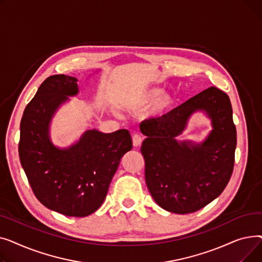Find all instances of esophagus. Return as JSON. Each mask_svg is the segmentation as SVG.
Instances as JSON below:
<instances>
[{
  "mask_svg": "<svg viewBox=\"0 0 262 262\" xmlns=\"http://www.w3.org/2000/svg\"><path fill=\"white\" fill-rule=\"evenodd\" d=\"M142 143V137L139 134H134L133 135V145L135 147L140 146Z\"/></svg>",
  "mask_w": 262,
  "mask_h": 262,
  "instance_id": "esophagus-1",
  "label": "esophagus"
}]
</instances>
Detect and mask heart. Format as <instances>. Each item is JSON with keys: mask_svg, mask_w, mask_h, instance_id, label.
Returning a JSON list of instances; mask_svg holds the SVG:
<instances>
[{"mask_svg": "<svg viewBox=\"0 0 262 262\" xmlns=\"http://www.w3.org/2000/svg\"><path fill=\"white\" fill-rule=\"evenodd\" d=\"M174 96L169 92H163L160 87H146L137 91L127 105L132 108H144L153 105V115L163 117L173 108Z\"/></svg>", "mask_w": 262, "mask_h": 262, "instance_id": "obj_1", "label": "heart"}]
</instances>
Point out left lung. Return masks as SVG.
<instances>
[{"label":"left lung","mask_w":262,"mask_h":262,"mask_svg":"<svg viewBox=\"0 0 262 262\" xmlns=\"http://www.w3.org/2000/svg\"><path fill=\"white\" fill-rule=\"evenodd\" d=\"M203 112L212 130L202 142L180 141L188 120ZM145 183L161 208L186 214L198 211L222 193L235 162L237 132L228 95L210 87L168 115L140 127Z\"/></svg>","instance_id":"obj_1"}]
</instances>
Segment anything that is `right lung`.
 Masks as SVG:
<instances>
[{
    "label": "right lung",
    "mask_w": 262,
    "mask_h": 262,
    "mask_svg": "<svg viewBox=\"0 0 262 262\" xmlns=\"http://www.w3.org/2000/svg\"><path fill=\"white\" fill-rule=\"evenodd\" d=\"M78 92L73 76L48 77L20 124L19 157L34 194L47 208L68 216H87L100 208L121 158L133 147L126 129L106 134L88 128L69 146L54 144L52 120Z\"/></svg>",
    "instance_id": "right-lung-1"
}]
</instances>
